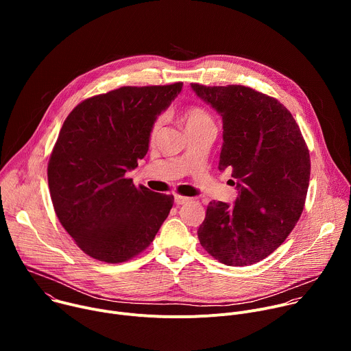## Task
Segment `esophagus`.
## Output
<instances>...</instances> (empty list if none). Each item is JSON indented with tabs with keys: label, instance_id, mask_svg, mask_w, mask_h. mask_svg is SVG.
Wrapping results in <instances>:
<instances>
[{
	"label": "esophagus",
	"instance_id": "obj_1",
	"mask_svg": "<svg viewBox=\"0 0 351 351\" xmlns=\"http://www.w3.org/2000/svg\"><path fill=\"white\" fill-rule=\"evenodd\" d=\"M190 202L189 197H184V195H180V194H175V203L178 206H182V204H186Z\"/></svg>",
	"mask_w": 351,
	"mask_h": 351
}]
</instances>
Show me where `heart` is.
<instances>
[{
    "instance_id": "1",
    "label": "heart",
    "mask_w": 351,
    "mask_h": 351,
    "mask_svg": "<svg viewBox=\"0 0 351 351\" xmlns=\"http://www.w3.org/2000/svg\"><path fill=\"white\" fill-rule=\"evenodd\" d=\"M187 132L198 130L204 128H215L214 119L210 112L202 107H189L183 114ZM161 129V121H156L149 130V138H156Z\"/></svg>"
}]
</instances>
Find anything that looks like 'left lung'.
Returning a JSON list of instances; mask_svg holds the SVG:
<instances>
[{
  "instance_id": "8db88e82",
  "label": "left lung",
  "mask_w": 351,
  "mask_h": 351,
  "mask_svg": "<svg viewBox=\"0 0 351 351\" xmlns=\"http://www.w3.org/2000/svg\"><path fill=\"white\" fill-rule=\"evenodd\" d=\"M191 88L222 117L218 168L232 171L239 190L233 206L208 204L198 240L225 265H253L275 252L303 213L311 171L307 144L274 97L240 84Z\"/></svg>"
}]
</instances>
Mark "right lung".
Returning a JSON list of instances; mask_svg holds the SVG:
<instances>
[{"instance_id": "add662e5", "label": "right lung", "mask_w": 351, "mask_h": 351, "mask_svg": "<svg viewBox=\"0 0 351 351\" xmlns=\"http://www.w3.org/2000/svg\"><path fill=\"white\" fill-rule=\"evenodd\" d=\"M182 86H125L84 99L65 119L48 161V186L61 225L87 256L128 261L167 219L173 195L136 187L125 173L147 154L152 126Z\"/></svg>"}]
</instances>
